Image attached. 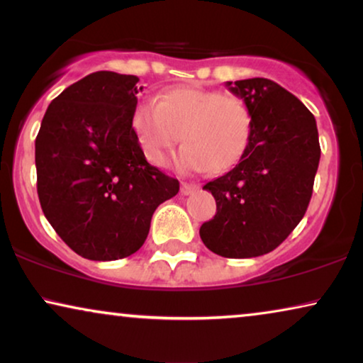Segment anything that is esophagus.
<instances>
[{
	"instance_id": "esophagus-1",
	"label": "esophagus",
	"mask_w": 363,
	"mask_h": 363,
	"mask_svg": "<svg viewBox=\"0 0 363 363\" xmlns=\"http://www.w3.org/2000/svg\"><path fill=\"white\" fill-rule=\"evenodd\" d=\"M198 188L196 183H182V195H193Z\"/></svg>"
}]
</instances>
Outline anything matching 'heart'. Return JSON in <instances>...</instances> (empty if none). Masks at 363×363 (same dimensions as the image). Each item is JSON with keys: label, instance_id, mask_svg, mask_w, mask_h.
<instances>
[{"label": "heart", "instance_id": "obj_1", "mask_svg": "<svg viewBox=\"0 0 363 363\" xmlns=\"http://www.w3.org/2000/svg\"><path fill=\"white\" fill-rule=\"evenodd\" d=\"M130 128L153 165L167 162L180 137L185 142L175 158L180 170L221 173L235 167L246 153L252 116L236 96L173 87L158 94L155 102H138L132 111Z\"/></svg>", "mask_w": 363, "mask_h": 363}]
</instances>
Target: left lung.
Segmentation results:
<instances>
[{
  "label": "left lung",
  "mask_w": 363,
  "mask_h": 363,
  "mask_svg": "<svg viewBox=\"0 0 363 363\" xmlns=\"http://www.w3.org/2000/svg\"><path fill=\"white\" fill-rule=\"evenodd\" d=\"M252 116L246 153L203 190L216 215L200 228L208 250L223 257H256L276 250L306 215L320 160L309 108L271 79L226 82Z\"/></svg>",
  "instance_id": "obj_1"
}]
</instances>
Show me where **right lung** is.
<instances>
[{"label": "right lung", "instance_id": "right-lung-1", "mask_svg": "<svg viewBox=\"0 0 363 363\" xmlns=\"http://www.w3.org/2000/svg\"><path fill=\"white\" fill-rule=\"evenodd\" d=\"M137 76L97 71L49 104L36 137L38 196L61 240L91 261L142 247L180 183L152 167L130 128Z\"/></svg>", "mask_w": 363, "mask_h": 363}]
</instances>
